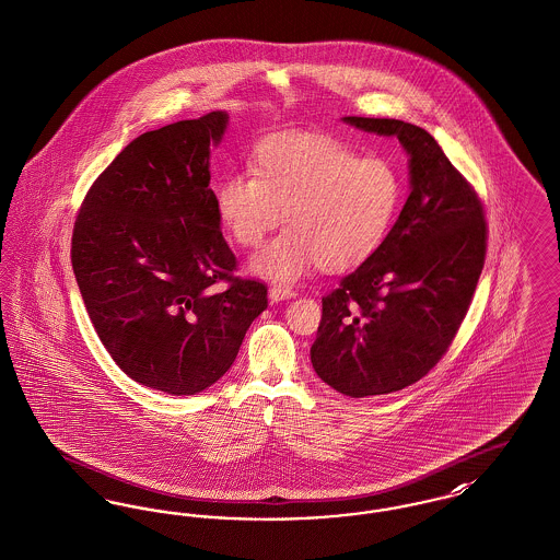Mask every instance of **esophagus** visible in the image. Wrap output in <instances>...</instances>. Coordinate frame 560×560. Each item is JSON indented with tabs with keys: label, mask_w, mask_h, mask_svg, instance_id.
<instances>
[{
	"label": "esophagus",
	"mask_w": 560,
	"mask_h": 560,
	"mask_svg": "<svg viewBox=\"0 0 560 560\" xmlns=\"http://www.w3.org/2000/svg\"><path fill=\"white\" fill-rule=\"evenodd\" d=\"M296 296V292L290 285H272L270 288V300L279 302V300H288V298Z\"/></svg>",
	"instance_id": "esophagus-1"
}]
</instances>
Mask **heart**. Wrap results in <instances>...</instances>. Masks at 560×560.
Here are the masks:
<instances>
[{"mask_svg":"<svg viewBox=\"0 0 560 560\" xmlns=\"http://www.w3.org/2000/svg\"><path fill=\"white\" fill-rule=\"evenodd\" d=\"M252 175L231 173L213 190L215 213L245 249L288 229L254 258L252 270L279 283L311 268L347 272L368 262L394 226L404 182L394 163L362 156L324 132H277L252 152Z\"/></svg>","mask_w":560,"mask_h":560,"instance_id":"b5f03b06","label":"heart"}]
</instances>
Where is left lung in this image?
<instances>
[{"label":"left lung","mask_w":560,"mask_h":560,"mask_svg":"<svg viewBox=\"0 0 560 560\" xmlns=\"http://www.w3.org/2000/svg\"><path fill=\"white\" fill-rule=\"evenodd\" d=\"M345 122L397 137L410 156L412 190L378 252L322 298L311 362L340 394H394L421 381L455 340L489 226L474 186L425 129L394 118Z\"/></svg>","instance_id":"8db88e82"}]
</instances>
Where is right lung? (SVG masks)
Listing matches in <instances>:
<instances>
[{"instance_id":"right-lung-1","label":"right lung","mask_w":560,"mask_h":560,"mask_svg":"<svg viewBox=\"0 0 560 560\" xmlns=\"http://www.w3.org/2000/svg\"><path fill=\"white\" fill-rule=\"evenodd\" d=\"M226 122L211 112L132 139L86 192L71 234L103 347L135 383L168 395L222 378L268 304L264 283L234 277L209 188V145ZM220 280L224 291L212 288Z\"/></svg>"}]
</instances>
